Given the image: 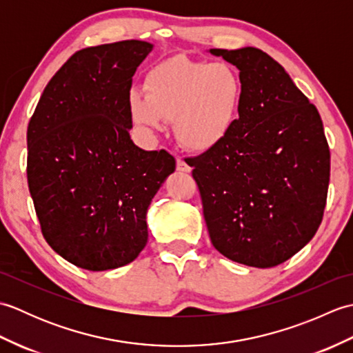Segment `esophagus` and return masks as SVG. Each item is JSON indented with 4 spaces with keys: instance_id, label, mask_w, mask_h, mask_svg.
Wrapping results in <instances>:
<instances>
[{
    "instance_id": "esophagus-1",
    "label": "esophagus",
    "mask_w": 353,
    "mask_h": 353,
    "mask_svg": "<svg viewBox=\"0 0 353 353\" xmlns=\"http://www.w3.org/2000/svg\"><path fill=\"white\" fill-rule=\"evenodd\" d=\"M177 171H182V172H191V167L188 163H186L183 159H177Z\"/></svg>"
}]
</instances>
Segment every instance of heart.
I'll return each mask as SVG.
<instances>
[{"instance_id": "heart-1", "label": "heart", "mask_w": 353, "mask_h": 353, "mask_svg": "<svg viewBox=\"0 0 353 353\" xmlns=\"http://www.w3.org/2000/svg\"><path fill=\"white\" fill-rule=\"evenodd\" d=\"M243 80L234 66L171 57L150 70L144 92L132 91L134 124L159 130L172 121L181 144L196 153L221 145L234 129L243 101Z\"/></svg>"}]
</instances>
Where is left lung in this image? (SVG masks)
<instances>
[{
  "instance_id": "left-lung-1",
  "label": "left lung",
  "mask_w": 353,
  "mask_h": 353,
  "mask_svg": "<svg viewBox=\"0 0 353 353\" xmlns=\"http://www.w3.org/2000/svg\"><path fill=\"white\" fill-rule=\"evenodd\" d=\"M239 70V117L221 145L191 159L212 245L238 264L279 265L323 219L331 154L319 110L283 66L253 47L209 50Z\"/></svg>"
}]
</instances>
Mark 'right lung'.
<instances>
[{"label": "right lung", "mask_w": 353, "mask_h": 353, "mask_svg": "<svg viewBox=\"0 0 353 353\" xmlns=\"http://www.w3.org/2000/svg\"><path fill=\"white\" fill-rule=\"evenodd\" d=\"M154 45L121 41L77 51L45 86L27 129V179L43 238L71 264H130L148 239L147 211L176 161L129 130L132 77Z\"/></svg>", "instance_id": "add662e5"}]
</instances>
